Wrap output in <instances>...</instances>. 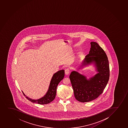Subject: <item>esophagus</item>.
Returning a JSON list of instances; mask_svg holds the SVG:
<instances>
[{
	"instance_id": "1",
	"label": "esophagus",
	"mask_w": 128,
	"mask_h": 128,
	"mask_svg": "<svg viewBox=\"0 0 128 128\" xmlns=\"http://www.w3.org/2000/svg\"><path fill=\"white\" fill-rule=\"evenodd\" d=\"M65 73L66 75H68L70 74V70L69 69H66L65 70Z\"/></svg>"
}]
</instances>
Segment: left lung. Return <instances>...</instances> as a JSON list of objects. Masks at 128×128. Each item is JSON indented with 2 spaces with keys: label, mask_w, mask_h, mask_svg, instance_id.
I'll return each mask as SVG.
<instances>
[{
  "label": "left lung",
  "mask_w": 128,
  "mask_h": 128,
  "mask_svg": "<svg viewBox=\"0 0 128 128\" xmlns=\"http://www.w3.org/2000/svg\"><path fill=\"white\" fill-rule=\"evenodd\" d=\"M90 44L89 53L80 67L82 68L92 64L97 74L89 79L76 71L72 72L69 76L75 97L83 103L98 98L103 92L110 77L109 61L105 52L96 42H91Z\"/></svg>",
  "instance_id": "8db88e82"
}]
</instances>
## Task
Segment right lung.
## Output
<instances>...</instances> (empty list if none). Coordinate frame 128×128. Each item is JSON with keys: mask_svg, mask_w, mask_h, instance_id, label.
<instances>
[{"mask_svg": "<svg viewBox=\"0 0 128 128\" xmlns=\"http://www.w3.org/2000/svg\"><path fill=\"white\" fill-rule=\"evenodd\" d=\"M65 76V70H61L54 74L50 83L48 90L43 97L37 100L31 99L22 92L26 98L30 102L39 104H46L54 100L56 94V88L60 82L63 79Z\"/></svg>", "mask_w": 128, "mask_h": 128, "instance_id": "obj_1", "label": "right lung"}]
</instances>
